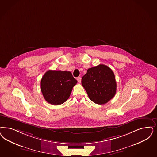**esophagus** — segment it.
I'll return each mask as SVG.
<instances>
[{
    "instance_id": "1",
    "label": "esophagus",
    "mask_w": 157,
    "mask_h": 157,
    "mask_svg": "<svg viewBox=\"0 0 157 157\" xmlns=\"http://www.w3.org/2000/svg\"><path fill=\"white\" fill-rule=\"evenodd\" d=\"M77 81L79 83H81V77H78L77 78Z\"/></svg>"
}]
</instances>
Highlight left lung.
I'll list each match as a JSON object with an SVG mask.
<instances>
[{
    "label": "left lung",
    "instance_id": "1",
    "mask_svg": "<svg viewBox=\"0 0 157 157\" xmlns=\"http://www.w3.org/2000/svg\"><path fill=\"white\" fill-rule=\"evenodd\" d=\"M82 85L89 98L98 104H104L114 98L117 83L113 71L103 64L90 68L82 78Z\"/></svg>",
    "mask_w": 157,
    "mask_h": 157
}]
</instances>
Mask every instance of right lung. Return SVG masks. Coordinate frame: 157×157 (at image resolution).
<instances>
[{"label":"right lung","mask_w":157,"mask_h":157,"mask_svg":"<svg viewBox=\"0 0 157 157\" xmlns=\"http://www.w3.org/2000/svg\"><path fill=\"white\" fill-rule=\"evenodd\" d=\"M76 83L70 71L49 70L41 79V92L48 103L60 105L67 100Z\"/></svg>","instance_id":"add662e5"}]
</instances>
